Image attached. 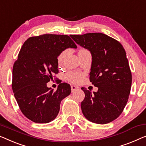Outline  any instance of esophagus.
<instances>
[{"label":"esophagus","instance_id":"esophagus-1","mask_svg":"<svg viewBox=\"0 0 146 146\" xmlns=\"http://www.w3.org/2000/svg\"><path fill=\"white\" fill-rule=\"evenodd\" d=\"M71 87V92H74L76 90L79 89V87L76 86L75 85H72Z\"/></svg>","mask_w":146,"mask_h":146}]
</instances>
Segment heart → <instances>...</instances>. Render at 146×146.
Returning a JSON list of instances; mask_svg holds the SVG:
<instances>
[{
    "mask_svg": "<svg viewBox=\"0 0 146 146\" xmlns=\"http://www.w3.org/2000/svg\"><path fill=\"white\" fill-rule=\"evenodd\" d=\"M87 51L86 50H80L79 52H86ZM65 58V52H62L58 57V64L60 65L62 64L63 62H64ZM66 78L67 80H69V81L74 82V83H79L81 81L82 78H83V74L80 73V72H73V71H69V72L67 73L66 74Z\"/></svg>",
    "mask_w": 146,
    "mask_h": 146,
    "instance_id": "obj_1",
    "label": "heart"
}]
</instances>
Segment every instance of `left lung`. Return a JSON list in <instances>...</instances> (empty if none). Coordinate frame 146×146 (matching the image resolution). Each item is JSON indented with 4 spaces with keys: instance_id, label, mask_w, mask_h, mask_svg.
Here are the masks:
<instances>
[{
    "instance_id": "left-lung-1",
    "label": "left lung",
    "mask_w": 146,
    "mask_h": 146,
    "mask_svg": "<svg viewBox=\"0 0 146 146\" xmlns=\"http://www.w3.org/2000/svg\"><path fill=\"white\" fill-rule=\"evenodd\" d=\"M70 36L90 52V80L98 88L92 93L81 88L85 94L82 113L92 123H110L122 113L131 88L132 74L125 49L119 41L100 33Z\"/></svg>"
}]
</instances>
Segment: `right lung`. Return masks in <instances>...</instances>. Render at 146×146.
I'll return each mask as SVG.
<instances>
[{
    "label": "right lung",
    "mask_w": 146,
    "mask_h": 146,
    "mask_svg": "<svg viewBox=\"0 0 146 146\" xmlns=\"http://www.w3.org/2000/svg\"><path fill=\"white\" fill-rule=\"evenodd\" d=\"M77 45L68 35L44 34L27 39L12 69V90L22 113L36 123L53 121L60 103L71 93L69 84L60 83L56 91L46 83L58 73V57Z\"/></svg>",
    "instance_id": "1"
}]
</instances>
